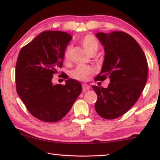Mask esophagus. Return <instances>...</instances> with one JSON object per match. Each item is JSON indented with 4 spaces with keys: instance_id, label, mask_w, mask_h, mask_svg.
Listing matches in <instances>:
<instances>
[{
    "instance_id": "obj_1",
    "label": "esophagus",
    "mask_w": 160,
    "mask_h": 160,
    "mask_svg": "<svg viewBox=\"0 0 160 160\" xmlns=\"http://www.w3.org/2000/svg\"><path fill=\"white\" fill-rule=\"evenodd\" d=\"M90 85H87V84H85V83L82 84V90L84 91L88 90H90Z\"/></svg>"
}]
</instances>
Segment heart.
I'll list each match as a JSON object with an SVG mask.
<instances>
[{
  "instance_id": "obj_1",
  "label": "heart",
  "mask_w": 160,
  "mask_h": 160,
  "mask_svg": "<svg viewBox=\"0 0 160 160\" xmlns=\"http://www.w3.org/2000/svg\"><path fill=\"white\" fill-rule=\"evenodd\" d=\"M80 42L84 48L90 54L96 53L98 50L99 42L96 37L92 34H87L84 36L80 39ZM70 53H71V47L68 46L63 53L65 61H69L70 58ZM94 68L93 67L80 65L72 70V76L78 80L85 81L88 79L90 75L94 73Z\"/></svg>"
}]
</instances>
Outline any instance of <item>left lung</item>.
Listing matches in <instances>:
<instances>
[{"label": "left lung", "mask_w": 160, "mask_h": 160, "mask_svg": "<svg viewBox=\"0 0 160 160\" xmlns=\"http://www.w3.org/2000/svg\"><path fill=\"white\" fill-rule=\"evenodd\" d=\"M97 37L104 47V61L96 81L109 78L108 88L92 86L97 95V113L105 119H115L135 104L148 78V61L138 43L121 31L109 34L99 32Z\"/></svg>", "instance_id": "obj_1"}]
</instances>
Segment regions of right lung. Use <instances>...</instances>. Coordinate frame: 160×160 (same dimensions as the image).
<instances>
[{
  "instance_id": "obj_1",
  "label": "right lung",
  "mask_w": 160,
  "mask_h": 160,
  "mask_svg": "<svg viewBox=\"0 0 160 160\" xmlns=\"http://www.w3.org/2000/svg\"><path fill=\"white\" fill-rule=\"evenodd\" d=\"M72 37L67 32L46 31L21 48L15 66L17 93L29 112L40 121L56 122L66 116L82 92L78 80L53 85L63 65Z\"/></svg>"
}]
</instances>
